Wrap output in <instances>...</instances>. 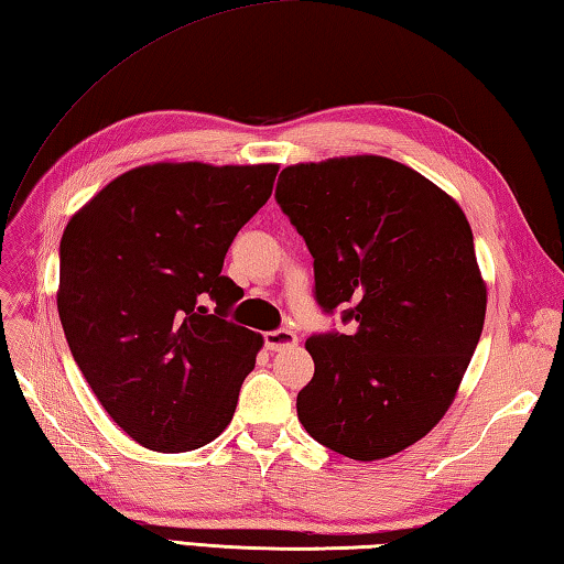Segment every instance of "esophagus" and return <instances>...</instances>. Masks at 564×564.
I'll return each instance as SVG.
<instances>
[{"mask_svg":"<svg viewBox=\"0 0 564 564\" xmlns=\"http://www.w3.org/2000/svg\"><path fill=\"white\" fill-rule=\"evenodd\" d=\"M263 345L271 351L291 349L297 345V335L293 329H271V333H263Z\"/></svg>","mask_w":564,"mask_h":564,"instance_id":"1","label":"esophagus"}]
</instances>
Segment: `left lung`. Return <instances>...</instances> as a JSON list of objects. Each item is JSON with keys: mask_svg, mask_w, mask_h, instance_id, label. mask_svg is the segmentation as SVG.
I'll list each match as a JSON object with an SVG mask.
<instances>
[{"mask_svg": "<svg viewBox=\"0 0 564 564\" xmlns=\"http://www.w3.org/2000/svg\"><path fill=\"white\" fill-rule=\"evenodd\" d=\"M275 203L313 253L317 305L351 325L307 337L297 417L349 459L395 455L445 415L479 345L487 285L467 217L383 156L289 165Z\"/></svg>", "mask_w": 564, "mask_h": 564, "instance_id": "1", "label": "left lung"}]
</instances>
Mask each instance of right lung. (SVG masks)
Instances as JSON below:
<instances>
[{
    "instance_id": "right-lung-1",
    "label": "right lung",
    "mask_w": 564,
    "mask_h": 564,
    "mask_svg": "<svg viewBox=\"0 0 564 564\" xmlns=\"http://www.w3.org/2000/svg\"><path fill=\"white\" fill-rule=\"evenodd\" d=\"M279 165L153 163L73 215L61 239L58 315L109 417L156 452L223 433L261 335L227 319L237 231L267 205Z\"/></svg>"
}]
</instances>
